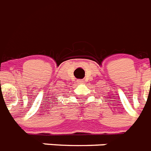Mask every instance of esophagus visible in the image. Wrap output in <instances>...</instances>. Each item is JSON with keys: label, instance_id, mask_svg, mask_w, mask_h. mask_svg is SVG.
Wrapping results in <instances>:
<instances>
[{"label": "esophagus", "instance_id": "esophagus-1", "mask_svg": "<svg viewBox=\"0 0 151 151\" xmlns=\"http://www.w3.org/2000/svg\"><path fill=\"white\" fill-rule=\"evenodd\" d=\"M78 84H83V83H84V81H83V80H78Z\"/></svg>", "mask_w": 151, "mask_h": 151}]
</instances>
